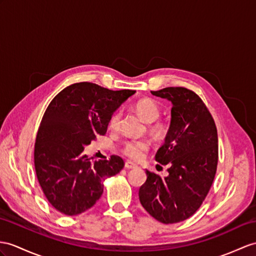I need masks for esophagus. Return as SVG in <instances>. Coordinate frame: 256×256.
<instances>
[{"label": "esophagus", "instance_id": "esophagus-1", "mask_svg": "<svg viewBox=\"0 0 256 256\" xmlns=\"http://www.w3.org/2000/svg\"><path fill=\"white\" fill-rule=\"evenodd\" d=\"M124 167H126L127 170H132V168L136 167V165L134 164L132 162H126V163H124Z\"/></svg>", "mask_w": 256, "mask_h": 256}]
</instances>
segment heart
<instances>
[{
  "label": "heart",
  "mask_w": 256,
  "mask_h": 256,
  "mask_svg": "<svg viewBox=\"0 0 256 256\" xmlns=\"http://www.w3.org/2000/svg\"><path fill=\"white\" fill-rule=\"evenodd\" d=\"M136 112L139 114L146 122L150 124L158 120L160 115V110L158 103L151 98L139 100L134 105ZM122 114L120 112L115 113L110 117L108 127L110 130H117L120 126ZM153 130L155 132H160L163 130V126L160 124H155ZM150 148L148 142L143 140H130L124 143L122 146V153L132 160H140Z\"/></svg>",
  "instance_id": "1"
}]
</instances>
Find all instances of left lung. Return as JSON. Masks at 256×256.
I'll return each instance as SVG.
<instances>
[{
    "label": "left lung",
    "instance_id": "1",
    "mask_svg": "<svg viewBox=\"0 0 256 256\" xmlns=\"http://www.w3.org/2000/svg\"><path fill=\"white\" fill-rule=\"evenodd\" d=\"M151 93L172 105L165 143L155 155V160L170 168L164 178L146 170L139 198L156 220L179 222L196 213L214 182L217 129L208 110L193 91L170 86Z\"/></svg>",
    "mask_w": 256,
    "mask_h": 256
}]
</instances>
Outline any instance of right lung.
I'll use <instances>...</instances> for the list:
<instances>
[{"mask_svg": "<svg viewBox=\"0 0 256 256\" xmlns=\"http://www.w3.org/2000/svg\"><path fill=\"white\" fill-rule=\"evenodd\" d=\"M134 93L78 82L48 104L36 134L34 167L55 210L70 216L89 210L101 198L104 180L122 170L124 160L117 155L92 162L84 150L96 136L105 134L110 117Z\"/></svg>", "mask_w": 256, "mask_h": 256, "instance_id": "obj_1", "label": "right lung"}]
</instances>
